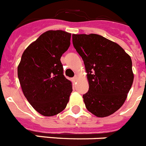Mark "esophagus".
<instances>
[{
    "instance_id": "34e87169",
    "label": "esophagus",
    "mask_w": 146,
    "mask_h": 146,
    "mask_svg": "<svg viewBox=\"0 0 146 146\" xmlns=\"http://www.w3.org/2000/svg\"><path fill=\"white\" fill-rule=\"evenodd\" d=\"M77 80H78V76H76L75 77H73V82H76Z\"/></svg>"
}]
</instances>
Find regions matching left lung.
I'll return each instance as SVG.
<instances>
[{
  "instance_id": "left-lung-1",
  "label": "left lung",
  "mask_w": 146,
  "mask_h": 146,
  "mask_svg": "<svg viewBox=\"0 0 146 146\" xmlns=\"http://www.w3.org/2000/svg\"><path fill=\"white\" fill-rule=\"evenodd\" d=\"M73 44L87 73L89 90L83 95L86 108L98 117L113 114L132 85L131 57L118 44L96 34L73 35Z\"/></svg>"
}]
</instances>
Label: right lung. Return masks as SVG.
<instances>
[{
    "mask_svg": "<svg viewBox=\"0 0 146 146\" xmlns=\"http://www.w3.org/2000/svg\"><path fill=\"white\" fill-rule=\"evenodd\" d=\"M71 34L50 30L24 50L17 75L24 96L36 111L54 116L65 109L73 91L61 62L70 45Z\"/></svg>",
    "mask_w": 146,
    "mask_h": 146,
    "instance_id": "right-lung-1",
    "label": "right lung"
}]
</instances>
